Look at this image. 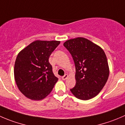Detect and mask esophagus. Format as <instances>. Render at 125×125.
Instances as JSON below:
<instances>
[{
    "label": "esophagus",
    "instance_id": "esophagus-1",
    "mask_svg": "<svg viewBox=\"0 0 125 125\" xmlns=\"http://www.w3.org/2000/svg\"><path fill=\"white\" fill-rule=\"evenodd\" d=\"M68 74H65V76H62V79L63 80V81H65V80H66V79L68 78Z\"/></svg>",
    "mask_w": 125,
    "mask_h": 125
}]
</instances>
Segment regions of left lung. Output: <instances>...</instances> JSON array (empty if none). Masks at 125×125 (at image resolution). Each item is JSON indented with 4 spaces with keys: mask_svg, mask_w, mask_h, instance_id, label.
<instances>
[{
    "mask_svg": "<svg viewBox=\"0 0 125 125\" xmlns=\"http://www.w3.org/2000/svg\"><path fill=\"white\" fill-rule=\"evenodd\" d=\"M74 62L76 85L70 90L73 95L82 100L95 97L106 84L109 68L103 49L82 37L70 39L63 43Z\"/></svg>",
    "mask_w": 125,
    "mask_h": 125,
    "instance_id": "obj_1",
    "label": "left lung"
}]
</instances>
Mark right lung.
Instances as JSON below:
<instances>
[{"mask_svg":"<svg viewBox=\"0 0 125 125\" xmlns=\"http://www.w3.org/2000/svg\"><path fill=\"white\" fill-rule=\"evenodd\" d=\"M60 43L56 40H36L17 55L14 79L18 89L27 98L43 100L52 90L58 78L53 73L49 58Z\"/></svg>","mask_w":125,"mask_h":125,"instance_id":"add662e5","label":"right lung"}]
</instances>
